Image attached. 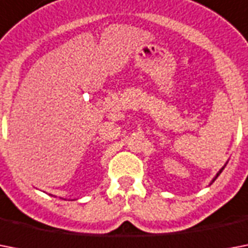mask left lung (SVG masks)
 Returning <instances> with one entry per match:
<instances>
[{
    "label": "left lung",
    "mask_w": 248,
    "mask_h": 248,
    "mask_svg": "<svg viewBox=\"0 0 248 248\" xmlns=\"http://www.w3.org/2000/svg\"><path fill=\"white\" fill-rule=\"evenodd\" d=\"M225 166H227V165H224V166H223V167H221V169H220V170H219V172L216 173V176H215V177H214V179H212V180H211V183H210V184H212V183H214V181H215V180H216V179H217V176H219L220 173H221V171H223V170H224V167H225Z\"/></svg>",
    "instance_id": "obj_1"
}]
</instances>
